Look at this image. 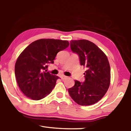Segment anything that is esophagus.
I'll return each instance as SVG.
<instances>
[{"label": "esophagus", "instance_id": "obj_1", "mask_svg": "<svg viewBox=\"0 0 131 131\" xmlns=\"http://www.w3.org/2000/svg\"><path fill=\"white\" fill-rule=\"evenodd\" d=\"M61 78L62 80H65L66 78H68V77L67 76H61Z\"/></svg>", "mask_w": 131, "mask_h": 131}]
</instances>
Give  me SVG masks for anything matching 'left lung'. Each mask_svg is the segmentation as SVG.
Segmentation results:
<instances>
[{
  "mask_svg": "<svg viewBox=\"0 0 131 131\" xmlns=\"http://www.w3.org/2000/svg\"><path fill=\"white\" fill-rule=\"evenodd\" d=\"M70 49L79 55L80 63L85 67V80H74L68 89L70 97L77 104L89 106L96 103L107 92L110 83V68L106 55L92 42L87 40H72Z\"/></svg>",
  "mask_w": 131,
  "mask_h": 131,
  "instance_id": "1",
  "label": "left lung"
}]
</instances>
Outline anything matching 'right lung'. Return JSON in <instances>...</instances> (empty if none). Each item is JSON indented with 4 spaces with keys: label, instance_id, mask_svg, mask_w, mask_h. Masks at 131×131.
<instances>
[{
    "label": "right lung",
    "instance_id": "add662e5",
    "mask_svg": "<svg viewBox=\"0 0 131 131\" xmlns=\"http://www.w3.org/2000/svg\"><path fill=\"white\" fill-rule=\"evenodd\" d=\"M67 40L42 39L30 43L18 58L15 76L19 88L29 98L38 101L49 95L59 77L47 72L57 53L67 48Z\"/></svg>",
    "mask_w": 131,
    "mask_h": 131
}]
</instances>
